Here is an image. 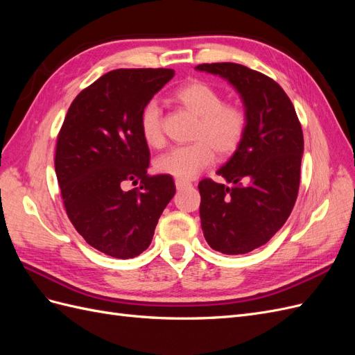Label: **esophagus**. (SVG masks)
I'll return each mask as SVG.
<instances>
[{"instance_id": "1", "label": "esophagus", "mask_w": 355, "mask_h": 355, "mask_svg": "<svg viewBox=\"0 0 355 355\" xmlns=\"http://www.w3.org/2000/svg\"><path fill=\"white\" fill-rule=\"evenodd\" d=\"M176 188L178 189H182V188H187V187H191V182H188V180H184V179H176Z\"/></svg>"}]
</instances>
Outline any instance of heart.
<instances>
[{
    "label": "heart",
    "instance_id": "heart-1",
    "mask_svg": "<svg viewBox=\"0 0 355 355\" xmlns=\"http://www.w3.org/2000/svg\"><path fill=\"white\" fill-rule=\"evenodd\" d=\"M173 99L185 110L198 116L196 125V142L175 146L155 159L158 173L178 179H192L207 167L214 151L227 157L237 151L247 132V115L239 105L223 103L222 94L204 81H189L173 93ZM139 128L142 139L149 146L163 144V127L158 105L148 102L139 114Z\"/></svg>",
    "mask_w": 355,
    "mask_h": 355
}]
</instances>
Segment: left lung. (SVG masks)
Wrapping results in <instances>:
<instances>
[{"label": "left lung", "mask_w": 355, "mask_h": 355, "mask_svg": "<svg viewBox=\"0 0 355 355\" xmlns=\"http://www.w3.org/2000/svg\"><path fill=\"white\" fill-rule=\"evenodd\" d=\"M198 71L228 80L241 96L247 132L218 170L231 187L202 179L204 239L223 254H244L270 241L293 210L300 182L304 135L295 106L272 78L239 63H202Z\"/></svg>", "instance_id": "1"}]
</instances>
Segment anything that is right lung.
Segmentation results:
<instances>
[{
    "instance_id": "right-lung-1",
    "label": "right lung",
    "mask_w": 355,
    "mask_h": 355,
    "mask_svg": "<svg viewBox=\"0 0 355 355\" xmlns=\"http://www.w3.org/2000/svg\"><path fill=\"white\" fill-rule=\"evenodd\" d=\"M173 69H115L71 103L58 135L55 168L75 230L96 250L130 259L151 244L173 198L170 175H148L149 149L139 114L173 78ZM127 181L137 189L124 191Z\"/></svg>"
}]
</instances>
